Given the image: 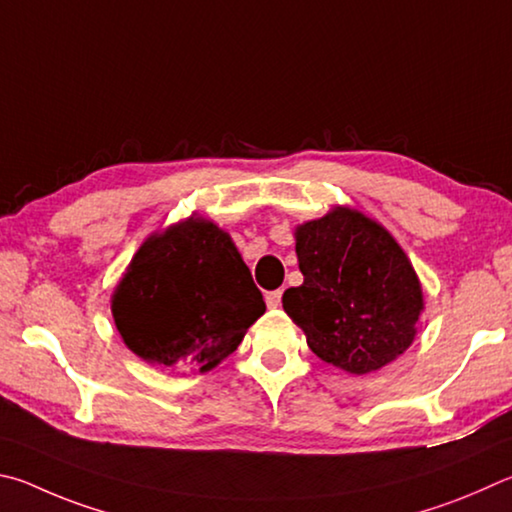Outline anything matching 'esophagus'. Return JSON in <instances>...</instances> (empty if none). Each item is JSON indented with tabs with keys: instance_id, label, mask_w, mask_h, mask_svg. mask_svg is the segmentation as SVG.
Wrapping results in <instances>:
<instances>
[{
	"instance_id": "esophagus-1",
	"label": "esophagus",
	"mask_w": 512,
	"mask_h": 512,
	"mask_svg": "<svg viewBox=\"0 0 512 512\" xmlns=\"http://www.w3.org/2000/svg\"><path fill=\"white\" fill-rule=\"evenodd\" d=\"M281 297H283V292H281V290L267 292V297H265V303H267V308H270V310H276V308H281Z\"/></svg>"
}]
</instances>
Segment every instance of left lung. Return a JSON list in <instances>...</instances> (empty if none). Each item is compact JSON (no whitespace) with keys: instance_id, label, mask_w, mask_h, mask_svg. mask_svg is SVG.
I'll list each match as a JSON object with an SVG mask.
<instances>
[{"instance_id":"obj_1","label":"left lung","mask_w":512,"mask_h":512,"mask_svg":"<svg viewBox=\"0 0 512 512\" xmlns=\"http://www.w3.org/2000/svg\"><path fill=\"white\" fill-rule=\"evenodd\" d=\"M294 242L303 283L285 290L283 310L319 360L366 375L414 344L423 285L387 227L337 204L297 224Z\"/></svg>"}]
</instances>
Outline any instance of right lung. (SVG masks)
<instances>
[{
  "label": "right lung",
  "mask_w": 512,
  "mask_h": 512,
  "mask_svg": "<svg viewBox=\"0 0 512 512\" xmlns=\"http://www.w3.org/2000/svg\"><path fill=\"white\" fill-rule=\"evenodd\" d=\"M265 312L236 242L202 215L152 231L112 292L123 344L173 371H213Z\"/></svg>",
  "instance_id": "obj_1"
}]
</instances>
